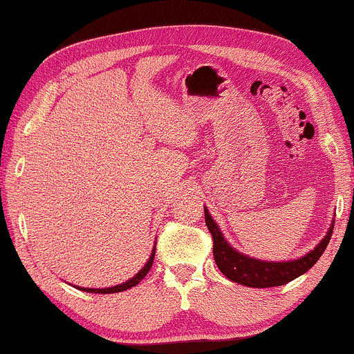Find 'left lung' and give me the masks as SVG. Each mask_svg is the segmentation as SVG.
I'll return each instance as SVG.
<instances>
[{"mask_svg":"<svg viewBox=\"0 0 354 354\" xmlns=\"http://www.w3.org/2000/svg\"><path fill=\"white\" fill-rule=\"evenodd\" d=\"M205 221L208 226L211 236H213V255L216 261L218 268L221 270L224 277L231 279L234 283L242 284V286L249 288H272L281 286L292 279H296L301 274L314 267L327 249L330 237L333 232V224H330L327 236H324L322 241L310 250L309 254L299 257L296 260L288 261H268L254 259L250 255H244L242 252L234 249L229 242L224 239L221 229L211 218L208 208L205 206Z\"/></svg>","mask_w":354,"mask_h":354,"instance_id":"8db88e82","label":"left lung"}]
</instances>
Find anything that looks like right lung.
<instances>
[{"label":"right lung","mask_w":354,"mask_h":354,"mask_svg":"<svg viewBox=\"0 0 354 354\" xmlns=\"http://www.w3.org/2000/svg\"><path fill=\"white\" fill-rule=\"evenodd\" d=\"M154 254H156V247L153 249V252H151V257L148 259V261H146V263H145V267L141 268L140 272H138V273L135 274V277L130 278V279H128V281H125V283L117 284V286H110V288H81V286H77V288H80L81 291H86V292H95V295H112V292L127 291V289H130V288H133V286H136V284L140 283L141 279H143V278L146 277V274L149 273L151 267H153Z\"/></svg>","instance_id":"add662e5"}]
</instances>
